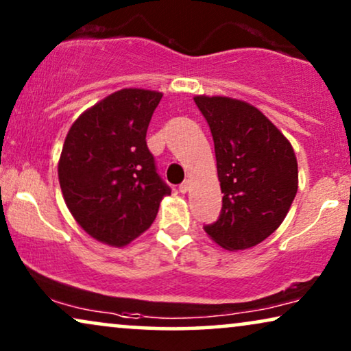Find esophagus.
<instances>
[{
	"mask_svg": "<svg viewBox=\"0 0 351 351\" xmlns=\"http://www.w3.org/2000/svg\"><path fill=\"white\" fill-rule=\"evenodd\" d=\"M179 190H180V193H186V191L190 190V182L189 180L182 182V184L179 185Z\"/></svg>",
	"mask_w": 351,
	"mask_h": 351,
	"instance_id": "1",
	"label": "esophagus"
}]
</instances>
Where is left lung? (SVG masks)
Listing matches in <instances>:
<instances>
[{
	"label": "left lung",
	"instance_id": "8db88e82",
	"mask_svg": "<svg viewBox=\"0 0 351 351\" xmlns=\"http://www.w3.org/2000/svg\"><path fill=\"white\" fill-rule=\"evenodd\" d=\"M214 138L222 213L206 225L208 237L228 251L257 246L289 213L299 186L291 142L254 105L222 95L193 99Z\"/></svg>",
	"mask_w": 351,
	"mask_h": 351
}]
</instances>
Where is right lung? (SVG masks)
I'll use <instances>...</instances> for the list:
<instances>
[{
  "instance_id": "add662e5",
  "label": "right lung",
  "mask_w": 351,
  "mask_h": 351,
  "mask_svg": "<svg viewBox=\"0 0 351 351\" xmlns=\"http://www.w3.org/2000/svg\"><path fill=\"white\" fill-rule=\"evenodd\" d=\"M161 97L148 89L117 90L80 114L62 147L66 208L86 233L108 246L141 237L171 195L145 141Z\"/></svg>"
}]
</instances>
